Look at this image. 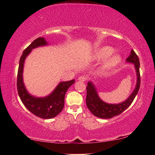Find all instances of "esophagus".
<instances>
[{
	"mask_svg": "<svg viewBox=\"0 0 155 155\" xmlns=\"http://www.w3.org/2000/svg\"><path fill=\"white\" fill-rule=\"evenodd\" d=\"M78 79L81 81H85L87 80V77L86 76H81V77H78Z\"/></svg>",
	"mask_w": 155,
	"mask_h": 155,
	"instance_id": "1",
	"label": "esophagus"
}]
</instances>
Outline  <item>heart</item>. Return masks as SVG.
I'll list each match as a JSON object with an SVG mask.
<instances>
[{"label":"heart","instance_id":"heart-1","mask_svg":"<svg viewBox=\"0 0 155 155\" xmlns=\"http://www.w3.org/2000/svg\"><path fill=\"white\" fill-rule=\"evenodd\" d=\"M114 48H111V47L104 46L99 50L98 53H97L96 57L97 58L99 59H106L111 54L114 53ZM120 61H121V57H120L118 54H112V56L107 59V61L104 62L103 67V68H110L115 67L120 64Z\"/></svg>","mask_w":155,"mask_h":155}]
</instances>
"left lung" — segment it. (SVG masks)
Here are the masks:
<instances>
[{"label":"left lung","mask_w":155,"mask_h":155,"mask_svg":"<svg viewBox=\"0 0 155 155\" xmlns=\"http://www.w3.org/2000/svg\"><path fill=\"white\" fill-rule=\"evenodd\" d=\"M128 62L133 63L135 64V67L137 72V85L135 90L131 94V95L128 97L127 100L122 103L111 104H107L102 101L98 96L96 89L91 82L87 83V96H86V104L87 108L90 109L91 114L98 117L101 118L107 119L121 114L123 111H124L131 103H133V100L135 99L136 95L140 90L141 77L140 72V60L137 54L133 50H131L130 54L127 59Z\"/></svg>","instance_id":"1"}]
</instances>
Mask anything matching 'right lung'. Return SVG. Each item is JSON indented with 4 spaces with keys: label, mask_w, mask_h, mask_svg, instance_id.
Instances as JSON below:
<instances>
[{
    "label": "right lung",
    "mask_w": 155,
    "mask_h": 155,
    "mask_svg": "<svg viewBox=\"0 0 155 155\" xmlns=\"http://www.w3.org/2000/svg\"><path fill=\"white\" fill-rule=\"evenodd\" d=\"M47 43L43 38H38L34 40L22 52L20 59L17 75V90L20 100L28 111L36 116L43 119H49L57 116L64 107V99L68 89L74 83L73 79L61 82L51 95L45 98H35L31 96L26 90L23 83L22 72L26 57L31 50L36 47L44 46Z\"/></svg>",
    "instance_id": "obj_1"
}]
</instances>
